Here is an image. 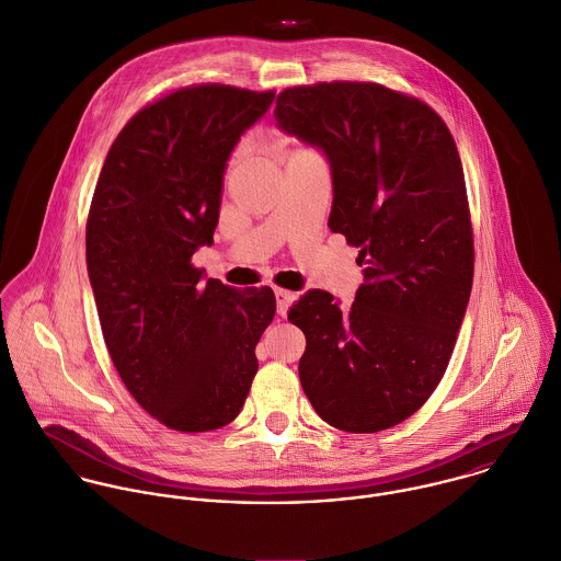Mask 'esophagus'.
Wrapping results in <instances>:
<instances>
[{
    "label": "esophagus",
    "mask_w": 561,
    "mask_h": 561,
    "mask_svg": "<svg viewBox=\"0 0 561 561\" xmlns=\"http://www.w3.org/2000/svg\"><path fill=\"white\" fill-rule=\"evenodd\" d=\"M275 299H277V314L279 317H286L293 301H295V295L288 293V290H282V288H275Z\"/></svg>",
    "instance_id": "esophagus-1"
}]
</instances>
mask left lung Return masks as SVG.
<instances>
[{
	"mask_svg": "<svg viewBox=\"0 0 561 561\" xmlns=\"http://www.w3.org/2000/svg\"><path fill=\"white\" fill-rule=\"evenodd\" d=\"M277 127L323 151L330 229L359 247L351 308L308 290L288 321L306 334L299 379L317 414L351 434L410 419L440 383L472 288L461 160L427 104L373 82L286 89Z\"/></svg>",
	"mask_w": 561,
	"mask_h": 561,
	"instance_id": "left-lung-1",
	"label": "left lung"
}]
</instances>
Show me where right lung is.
Returning <instances> with one entry per match:
<instances>
[{"instance_id": "right-lung-1", "label": "right lung", "mask_w": 561, "mask_h": 561, "mask_svg": "<svg viewBox=\"0 0 561 561\" xmlns=\"http://www.w3.org/2000/svg\"><path fill=\"white\" fill-rule=\"evenodd\" d=\"M273 100L180 89L127 121L95 186L87 266L108 353L136 403L178 432L238 416L275 317L268 286L236 290L191 264L213 244L227 160Z\"/></svg>"}]
</instances>
